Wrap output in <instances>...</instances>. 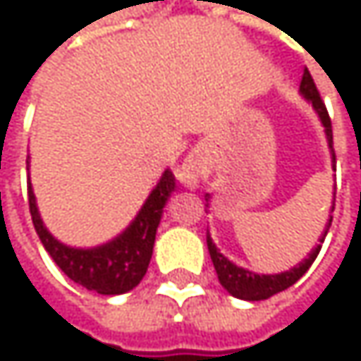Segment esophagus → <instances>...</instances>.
I'll use <instances>...</instances> for the list:
<instances>
[{
  "instance_id": "obj_1",
  "label": "esophagus",
  "mask_w": 361,
  "mask_h": 361,
  "mask_svg": "<svg viewBox=\"0 0 361 361\" xmlns=\"http://www.w3.org/2000/svg\"><path fill=\"white\" fill-rule=\"evenodd\" d=\"M176 176H178V180H180L181 185H185V188H196L200 178H202V157H200L198 152H190V154L183 159V163L176 169Z\"/></svg>"
}]
</instances>
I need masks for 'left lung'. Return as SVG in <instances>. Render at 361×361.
Returning a JSON list of instances; mask_svg holds the SVG:
<instances>
[{
	"label": "left lung",
	"mask_w": 361,
	"mask_h": 361,
	"mask_svg": "<svg viewBox=\"0 0 361 361\" xmlns=\"http://www.w3.org/2000/svg\"><path fill=\"white\" fill-rule=\"evenodd\" d=\"M299 92H301V96L314 106L316 114L320 116V123H322V127H324L326 142H328V148H330V154H332V167H334V148H332V125H330V116H328V112H326L324 102H322V98H320V92H318V87H316V83H314V79H312V75H310L307 68H305V73H303ZM209 198H211V194L204 196L207 204H209ZM332 211H334V196H332ZM330 224H332V217L328 219V226H326L324 236L320 238V245L310 252V257L303 259L299 265H295V267H290V269H286V271H280V274H255L251 269H245V267L232 263L224 252H219V249L215 247V243H213V238H211V234H209V230H207V247H209L211 261H213V265H215L219 284H221L232 297L243 299V301H263V299H269V297L276 295V293L286 290V288L293 286V284L310 269V265L316 261L318 252L322 249V243H324L326 232H328Z\"/></svg>",
	"instance_id": "8db88e82"
}]
</instances>
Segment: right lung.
<instances>
[{
	"label": "right lung",
	"instance_id": "right-lung-1",
	"mask_svg": "<svg viewBox=\"0 0 361 361\" xmlns=\"http://www.w3.org/2000/svg\"><path fill=\"white\" fill-rule=\"evenodd\" d=\"M173 190H176V176L171 173V169H165L159 183L152 188L146 202L137 211L135 219L118 236L92 249L68 247L51 236V232L45 228L39 215L31 181H29V209L39 240L43 243L49 257L56 261V265L73 282L98 295H123L135 288L146 276L148 263L152 259L157 228L161 224L163 209L169 196L173 194Z\"/></svg>",
	"mask_w": 361,
	"mask_h": 361
}]
</instances>
